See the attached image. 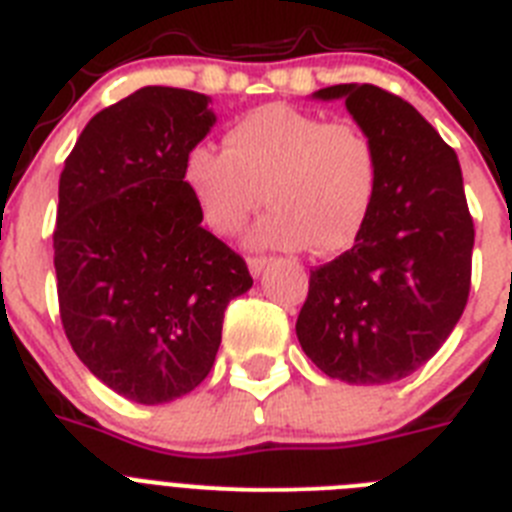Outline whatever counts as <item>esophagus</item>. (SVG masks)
<instances>
[{"label": "esophagus", "mask_w": 512, "mask_h": 512, "mask_svg": "<svg viewBox=\"0 0 512 512\" xmlns=\"http://www.w3.org/2000/svg\"><path fill=\"white\" fill-rule=\"evenodd\" d=\"M271 259H266V256H248V271H251L253 277H259L261 271L266 269V264H269Z\"/></svg>", "instance_id": "esophagus-1"}]
</instances>
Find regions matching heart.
Masks as SVG:
<instances>
[{
  "mask_svg": "<svg viewBox=\"0 0 512 512\" xmlns=\"http://www.w3.org/2000/svg\"><path fill=\"white\" fill-rule=\"evenodd\" d=\"M184 182L215 233L233 235L274 202L253 243L341 253L359 241L379 189V153L356 122L271 102L246 112L223 135V151L197 143Z\"/></svg>",
  "mask_w": 512,
  "mask_h": 512,
  "instance_id": "obj_1",
  "label": "heart"
}]
</instances>
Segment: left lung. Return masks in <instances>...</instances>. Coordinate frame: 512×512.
Instances as JSON below:
<instances>
[{
  "mask_svg": "<svg viewBox=\"0 0 512 512\" xmlns=\"http://www.w3.org/2000/svg\"><path fill=\"white\" fill-rule=\"evenodd\" d=\"M379 153V189L359 241L310 271L297 338L312 364L348 384L408 377L451 336L469 300L474 223L454 148L397 94L336 84Z\"/></svg>",
  "mask_w": 512,
  "mask_h": 512,
  "instance_id": "1",
  "label": "left lung"
}]
</instances>
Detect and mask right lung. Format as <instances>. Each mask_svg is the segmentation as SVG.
Listing matches in <instances>:
<instances>
[{"instance_id":"right-lung-1","label":"right lung","mask_w":512,"mask_h":512,"mask_svg":"<svg viewBox=\"0 0 512 512\" xmlns=\"http://www.w3.org/2000/svg\"><path fill=\"white\" fill-rule=\"evenodd\" d=\"M210 97L143 87L81 130L58 182V310L71 348L117 395L161 405L210 374L246 261L202 228L184 158Z\"/></svg>"}]
</instances>
